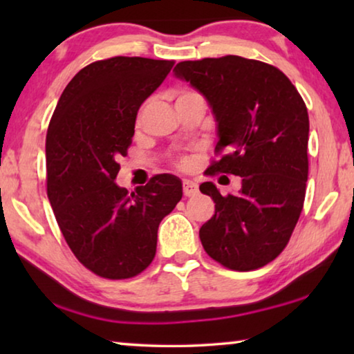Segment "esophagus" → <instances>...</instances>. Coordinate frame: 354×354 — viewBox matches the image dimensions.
I'll use <instances>...</instances> for the list:
<instances>
[{
    "instance_id": "esophagus-1",
    "label": "esophagus",
    "mask_w": 354,
    "mask_h": 354,
    "mask_svg": "<svg viewBox=\"0 0 354 354\" xmlns=\"http://www.w3.org/2000/svg\"><path fill=\"white\" fill-rule=\"evenodd\" d=\"M183 190H184L185 196H192L198 192V185H196V183L190 181V179H185V181L183 183Z\"/></svg>"
}]
</instances>
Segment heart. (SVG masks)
I'll list each match as a JSON object with an SVG mask.
<instances>
[{
  "mask_svg": "<svg viewBox=\"0 0 354 354\" xmlns=\"http://www.w3.org/2000/svg\"><path fill=\"white\" fill-rule=\"evenodd\" d=\"M194 97H200V95L196 93V92H194V91H189V88H179V91L175 92V103H176V101H183V100L194 98ZM143 112H145V109H142L140 117H142Z\"/></svg>",
  "mask_w": 354,
  "mask_h": 354,
  "instance_id": "obj_1",
  "label": "heart"
}]
</instances>
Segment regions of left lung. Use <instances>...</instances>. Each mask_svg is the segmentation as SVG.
I'll use <instances>...</instances> for the list:
<instances>
[{
    "label": "left lung",
    "instance_id": "left-lung-1",
    "mask_svg": "<svg viewBox=\"0 0 354 354\" xmlns=\"http://www.w3.org/2000/svg\"><path fill=\"white\" fill-rule=\"evenodd\" d=\"M173 75L206 98L217 124V151L207 169L242 178L236 195L200 185L215 214L200 227L206 253L231 270L272 262L289 242L308 181L309 117L283 71L241 56L179 62Z\"/></svg>",
    "mask_w": 354,
    "mask_h": 354
}]
</instances>
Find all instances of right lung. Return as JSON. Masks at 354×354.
Returning a JSON list of instances; mask_svg holds the SVG:
<instances>
[{"instance_id": "1", "label": "right lung", "mask_w": 354, "mask_h": 354, "mask_svg": "<svg viewBox=\"0 0 354 354\" xmlns=\"http://www.w3.org/2000/svg\"><path fill=\"white\" fill-rule=\"evenodd\" d=\"M171 67L173 61L123 56L87 65L65 87L48 127V200L70 250L98 277L145 270L159 223L183 196L181 179L167 173L131 195L115 183L137 111Z\"/></svg>"}]
</instances>
